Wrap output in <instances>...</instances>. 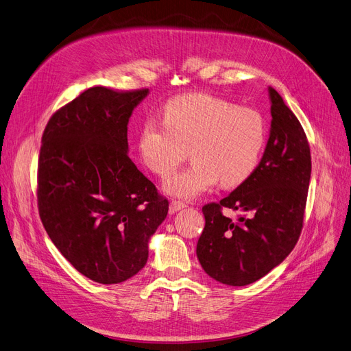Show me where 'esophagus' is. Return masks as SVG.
Returning <instances> with one entry per match:
<instances>
[{
  "instance_id": "obj_1",
  "label": "esophagus",
  "mask_w": 351,
  "mask_h": 351,
  "mask_svg": "<svg viewBox=\"0 0 351 351\" xmlns=\"http://www.w3.org/2000/svg\"><path fill=\"white\" fill-rule=\"evenodd\" d=\"M184 208H186V205H185L184 202H180V201H172L171 205H169V212H171V213H175V212H178V210H180V209H184Z\"/></svg>"
}]
</instances>
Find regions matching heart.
Wrapping results in <instances>:
<instances>
[{
  "instance_id": "heart-1",
  "label": "heart",
  "mask_w": 351,
  "mask_h": 351,
  "mask_svg": "<svg viewBox=\"0 0 351 351\" xmlns=\"http://www.w3.org/2000/svg\"><path fill=\"white\" fill-rule=\"evenodd\" d=\"M163 123L146 121L139 155L147 169L169 176L191 150L193 163L165 180L163 191L192 201L221 182L237 188L252 176L265 146V125L254 109L206 93L178 96L162 112Z\"/></svg>"
}]
</instances>
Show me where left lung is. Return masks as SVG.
Segmentation results:
<instances>
[{"label": "left lung", "instance_id": "obj_1", "mask_svg": "<svg viewBox=\"0 0 351 351\" xmlns=\"http://www.w3.org/2000/svg\"><path fill=\"white\" fill-rule=\"evenodd\" d=\"M269 138L252 176L219 201L202 208L205 228L196 255L204 271L222 284L242 287L260 278L293 251L302 228L311 178L307 136L278 91L268 87ZM243 215L232 221L220 209Z\"/></svg>", "mask_w": 351, "mask_h": 351}]
</instances>
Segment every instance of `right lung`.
Listing matches in <instances>:
<instances>
[{"label":"right lung","instance_id":"1","mask_svg":"<svg viewBox=\"0 0 351 351\" xmlns=\"http://www.w3.org/2000/svg\"><path fill=\"white\" fill-rule=\"evenodd\" d=\"M149 90L91 87L43 133L38 210L56 248L84 277L119 284L149 256L169 202L129 158L128 125Z\"/></svg>","mask_w":351,"mask_h":351}]
</instances>
